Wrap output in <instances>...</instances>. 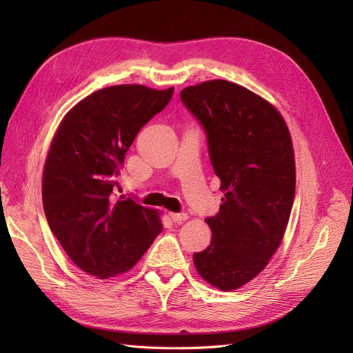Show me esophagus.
Segmentation results:
<instances>
[{
  "mask_svg": "<svg viewBox=\"0 0 353 353\" xmlns=\"http://www.w3.org/2000/svg\"><path fill=\"white\" fill-rule=\"evenodd\" d=\"M169 216H170V219H172L174 222H183V221L188 219V215H187V213H184V212H179V213L170 212Z\"/></svg>",
  "mask_w": 353,
  "mask_h": 353,
  "instance_id": "1",
  "label": "esophagus"
}]
</instances>
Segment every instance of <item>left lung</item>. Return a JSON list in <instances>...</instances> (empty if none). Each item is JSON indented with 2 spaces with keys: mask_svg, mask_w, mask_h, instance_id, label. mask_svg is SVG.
<instances>
[{
  "mask_svg": "<svg viewBox=\"0 0 353 353\" xmlns=\"http://www.w3.org/2000/svg\"><path fill=\"white\" fill-rule=\"evenodd\" d=\"M205 130L213 170L225 191L208 249L193 259L201 279L228 292L258 275L279 249L293 208L294 154L274 105L230 81L215 79L179 94Z\"/></svg>",
  "mask_w": 353,
  "mask_h": 353,
  "instance_id": "left-lung-1",
  "label": "left lung"
}]
</instances>
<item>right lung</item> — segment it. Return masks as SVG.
Listing matches in <instances>:
<instances>
[{"mask_svg": "<svg viewBox=\"0 0 353 353\" xmlns=\"http://www.w3.org/2000/svg\"><path fill=\"white\" fill-rule=\"evenodd\" d=\"M172 94L144 85L95 91L65 116L51 143L42 176L48 225L73 263L99 279L130 271L162 231L154 209L119 196L117 178L137 134Z\"/></svg>", "mask_w": 353, "mask_h": 353, "instance_id": "obj_1", "label": "right lung"}]
</instances>
